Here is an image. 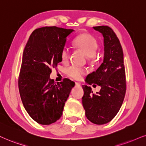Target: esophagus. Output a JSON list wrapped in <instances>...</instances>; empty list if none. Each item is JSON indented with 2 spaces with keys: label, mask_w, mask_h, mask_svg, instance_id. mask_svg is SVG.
Here are the masks:
<instances>
[{
  "label": "esophagus",
  "mask_w": 146,
  "mask_h": 146,
  "mask_svg": "<svg viewBox=\"0 0 146 146\" xmlns=\"http://www.w3.org/2000/svg\"><path fill=\"white\" fill-rule=\"evenodd\" d=\"M75 86H76V87H80V83L76 82H75Z\"/></svg>",
  "instance_id": "34e87169"
}]
</instances>
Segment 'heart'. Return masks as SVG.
<instances>
[{
    "label": "heart",
    "instance_id": "obj_1",
    "mask_svg": "<svg viewBox=\"0 0 146 146\" xmlns=\"http://www.w3.org/2000/svg\"><path fill=\"white\" fill-rule=\"evenodd\" d=\"M74 43L77 47L81 49L91 59L96 57V51L99 47L98 40L94 36L88 33L78 35L74 40ZM70 51L66 46H64L61 51V59L66 63L69 60ZM66 73L70 78L80 80L86 74V70L76 65H72L66 68Z\"/></svg>",
    "mask_w": 146,
    "mask_h": 146
}]
</instances>
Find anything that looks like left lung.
I'll return each mask as SVG.
<instances>
[{
  "label": "left lung",
  "instance_id": "1",
  "mask_svg": "<svg viewBox=\"0 0 146 146\" xmlns=\"http://www.w3.org/2000/svg\"><path fill=\"white\" fill-rule=\"evenodd\" d=\"M104 38V62L95 72L89 74L86 82L100 91L93 93L87 85H82V105L85 115L91 123L104 125L110 122L118 112L125 98L126 84L123 51L115 32L107 26L93 27Z\"/></svg>",
  "mask_w": 146,
  "mask_h": 146
}]
</instances>
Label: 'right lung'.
Segmentation results:
<instances>
[{
  "label": "right lung",
  "instance_id": "add662e5",
  "mask_svg": "<svg viewBox=\"0 0 146 146\" xmlns=\"http://www.w3.org/2000/svg\"><path fill=\"white\" fill-rule=\"evenodd\" d=\"M74 31L56 26H46L32 32L23 53L18 87L25 109L40 125L56 122L74 86L68 78L54 82L51 68L62 62L61 51L66 37Z\"/></svg>",
  "mask_w": 146,
  "mask_h": 146
}]
</instances>
